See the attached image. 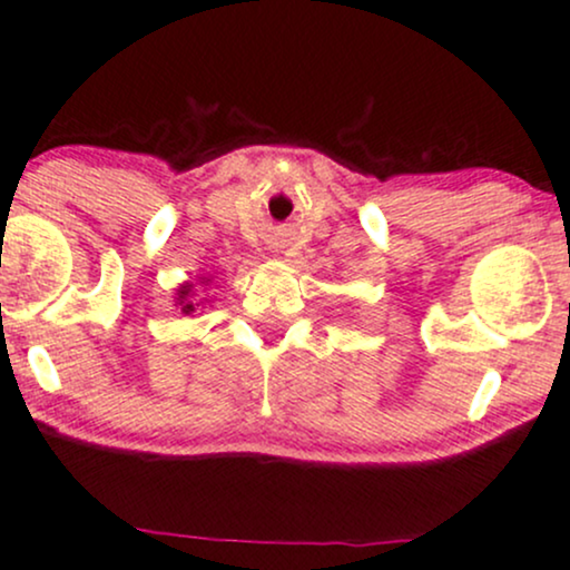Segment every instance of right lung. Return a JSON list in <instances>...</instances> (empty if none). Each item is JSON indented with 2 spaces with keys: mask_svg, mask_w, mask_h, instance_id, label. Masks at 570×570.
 I'll return each mask as SVG.
<instances>
[{
  "mask_svg": "<svg viewBox=\"0 0 570 570\" xmlns=\"http://www.w3.org/2000/svg\"><path fill=\"white\" fill-rule=\"evenodd\" d=\"M190 291H194V285L190 283L177 287V304H180V309L185 312V315H190V312H194V302H190V296H194V293Z\"/></svg>",
  "mask_w": 570,
  "mask_h": 570,
  "instance_id": "add662e5",
  "label": "right lung"
}]
</instances>
